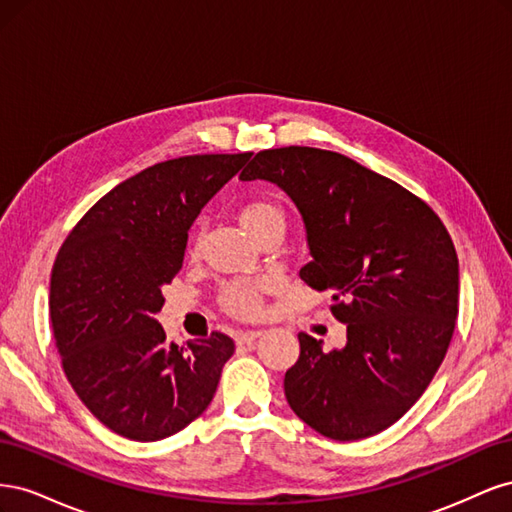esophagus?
I'll return each mask as SVG.
<instances>
[{
  "label": "esophagus",
  "mask_w": 512,
  "mask_h": 512,
  "mask_svg": "<svg viewBox=\"0 0 512 512\" xmlns=\"http://www.w3.org/2000/svg\"><path fill=\"white\" fill-rule=\"evenodd\" d=\"M262 337V331H243V333H237L235 335V342L239 344V346H250V344H254L256 339H260Z\"/></svg>",
  "instance_id": "esophagus-1"
}]
</instances>
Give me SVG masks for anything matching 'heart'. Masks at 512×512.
Returning <instances> with one entry per match:
<instances>
[{
  "instance_id": "heart-1",
  "label": "heart",
  "mask_w": 512,
  "mask_h": 512,
  "mask_svg": "<svg viewBox=\"0 0 512 512\" xmlns=\"http://www.w3.org/2000/svg\"><path fill=\"white\" fill-rule=\"evenodd\" d=\"M241 226L256 239L262 232L280 226H286L284 209L273 200H252L241 207L239 213ZM198 247V241H196ZM222 305L228 314L239 318H254L260 314V292L256 286L247 284H228L222 290Z\"/></svg>"
}]
</instances>
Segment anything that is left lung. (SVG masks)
<instances>
[{"label":"left lung","instance_id":"8db88e82","mask_svg":"<svg viewBox=\"0 0 512 512\" xmlns=\"http://www.w3.org/2000/svg\"><path fill=\"white\" fill-rule=\"evenodd\" d=\"M241 181H269L299 209L312 260L301 280L333 294L346 346L299 333L284 378L290 408L339 442L399 421L425 393L451 344L459 262L421 198L342 153L282 147L256 153Z\"/></svg>","mask_w":512,"mask_h":512}]
</instances>
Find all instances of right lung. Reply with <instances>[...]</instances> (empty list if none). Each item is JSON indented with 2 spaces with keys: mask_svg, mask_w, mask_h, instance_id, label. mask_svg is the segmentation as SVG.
<instances>
[{
  "mask_svg": "<svg viewBox=\"0 0 512 512\" xmlns=\"http://www.w3.org/2000/svg\"><path fill=\"white\" fill-rule=\"evenodd\" d=\"M252 153L160 162L102 196L61 245L51 324L66 376L102 425L156 442L207 410L235 352L224 333L166 342L156 314L179 273L188 230Z\"/></svg>",
  "mask_w": 512,
  "mask_h": 512,
  "instance_id": "right-lung-1",
  "label": "right lung"
}]
</instances>
